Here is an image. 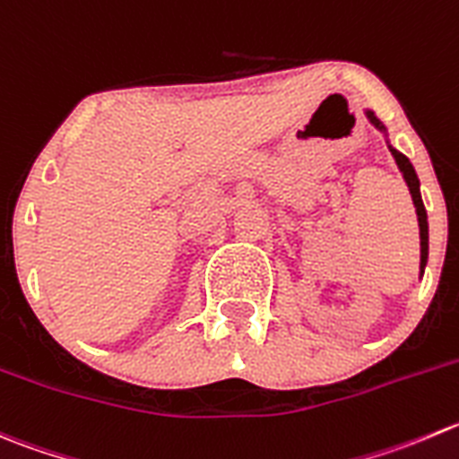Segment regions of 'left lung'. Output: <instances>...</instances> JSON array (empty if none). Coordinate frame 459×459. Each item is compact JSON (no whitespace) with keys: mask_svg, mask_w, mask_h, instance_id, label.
I'll use <instances>...</instances> for the list:
<instances>
[{"mask_svg":"<svg viewBox=\"0 0 459 459\" xmlns=\"http://www.w3.org/2000/svg\"><path fill=\"white\" fill-rule=\"evenodd\" d=\"M366 117L370 118V123L375 127H379L381 132H385V127L381 126L379 121H377V117L372 114L370 109L366 111ZM390 152H393L394 161H397L399 170H402L403 179H406L408 184V190H411L412 195V204H415L417 208V220H420V244H421V262H420V271L424 273V266L426 262H429V217H426V208H424V202H421V193H420V179H417V172L415 168H412V163L408 161L406 154H402L399 150H394L393 145H388Z\"/></svg>","mask_w":459,"mask_h":459,"instance_id":"left-lung-1","label":"left lung"}]
</instances>
